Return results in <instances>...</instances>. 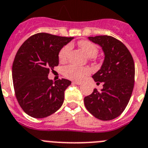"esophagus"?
<instances>
[{
  "label": "esophagus",
  "mask_w": 148,
  "mask_h": 148,
  "mask_svg": "<svg viewBox=\"0 0 148 148\" xmlns=\"http://www.w3.org/2000/svg\"><path fill=\"white\" fill-rule=\"evenodd\" d=\"M73 83L75 84H77V85H80V84H82L81 81H78V80H75V81H74Z\"/></svg>",
  "instance_id": "1"
}]
</instances>
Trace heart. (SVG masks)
Wrapping results in <instances>:
<instances>
[{"mask_svg": "<svg viewBox=\"0 0 148 148\" xmlns=\"http://www.w3.org/2000/svg\"><path fill=\"white\" fill-rule=\"evenodd\" d=\"M79 45L89 58H94L98 54L99 52L98 47L89 40H80L79 42ZM71 49V44H67L60 49L59 53V59L61 62L66 61ZM89 72L90 71L89 68L77 66L74 64H69L63 68V74L67 78L71 80H80L85 75L89 74Z\"/></svg>", "mask_w": 148, "mask_h": 148, "instance_id": "b5f03b06", "label": "heart"}]
</instances>
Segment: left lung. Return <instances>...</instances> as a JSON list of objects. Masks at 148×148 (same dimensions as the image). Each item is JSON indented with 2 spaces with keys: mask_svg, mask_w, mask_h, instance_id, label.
<instances>
[{
  "mask_svg": "<svg viewBox=\"0 0 148 148\" xmlns=\"http://www.w3.org/2000/svg\"><path fill=\"white\" fill-rule=\"evenodd\" d=\"M99 44L105 59L92 78L97 84L102 83L100 91L94 89L84 98L86 108L101 120H111L123 112L131 98L135 82V64L127 47L111 36L89 37Z\"/></svg>",
  "mask_w": 148,
  "mask_h": 148,
  "instance_id": "1",
  "label": "left lung"
}]
</instances>
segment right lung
<instances>
[{
    "instance_id": "1",
    "label": "right lung",
    "mask_w": 148,
    "mask_h": 148,
    "mask_svg": "<svg viewBox=\"0 0 148 148\" xmlns=\"http://www.w3.org/2000/svg\"><path fill=\"white\" fill-rule=\"evenodd\" d=\"M73 38L38 33L27 39L17 51L13 64V86L18 104L34 118L49 116L62 105L70 80L53 82L49 71L59 64V53Z\"/></svg>"
}]
</instances>
